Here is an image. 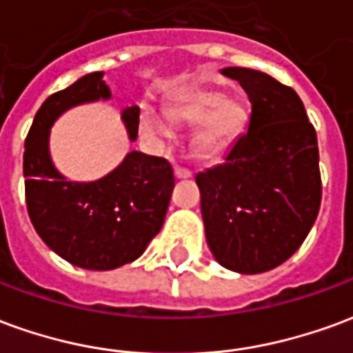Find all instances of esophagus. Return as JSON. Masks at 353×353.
I'll use <instances>...</instances> for the list:
<instances>
[{"label":"esophagus","mask_w":353,"mask_h":353,"mask_svg":"<svg viewBox=\"0 0 353 353\" xmlns=\"http://www.w3.org/2000/svg\"><path fill=\"white\" fill-rule=\"evenodd\" d=\"M174 174H176L177 179H189V177L192 176L191 170L181 168V166H176V170H174Z\"/></svg>","instance_id":"esophagus-1"}]
</instances>
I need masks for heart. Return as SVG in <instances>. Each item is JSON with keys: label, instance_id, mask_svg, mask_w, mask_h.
<instances>
[{"label": "heart", "instance_id": "obj_1", "mask_svg": "<svg viewBox=\"0 0 353 353\" xmlns=\"http://www.w3.org/2000/svg\"><path fill=\"white\" fill-rule=\"evenodd\" d=\"M166 117L179 126H196L192 153L200 161H217L248 126L250 111L244 100L210 87H189L168 101ZM139 130L149 141L162 143L172 136L168 123L153 109H145L139 119Z\"/></svg>", "mask_w": 353, "mask_h": 353}]
</instances>
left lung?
Wrapping results in <instances>:
<instances>
[{"mask_svg":"<svg viewBox=\"0 0 353 353\" xmlns=\"http://www.w3.org/2000/svg\"><path fill=\"white\" fill-rule=\"evenodd\" d=\"M221 73L244 88L252 115L225 161L196 176L206 240L225 268L266 272L301 248L318 217V138L293 88L248 68Z\"/></svg>","mask_w":353,"mask_h":353,"instance_id":"obj_1","label":"left lung"}]
</instances>
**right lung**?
Wrapping results in <instances>:
<instances>
[{
	"label": "right lung",
	"mask_w": 353,
	"mask_h": 353,
	"mask_svg": "<svg viewBox=\"0 0 353 353\" xmlns=\"http://www.w3.org/2000/svg\"><path fill=\"white\" fill-rule=\"evenodd\" d=\"M103 73H88L50 94L35 113L24 143V187L37 234L62 259L88 270H113L145 252L166 217L174 170L161 157L130 151L108 176L70 181L50 161V126L68 109L109 100ZM128 138H138L139 108L123 111Z\"/></svg>",
	"instance_id": "1"
}]
</instances>
